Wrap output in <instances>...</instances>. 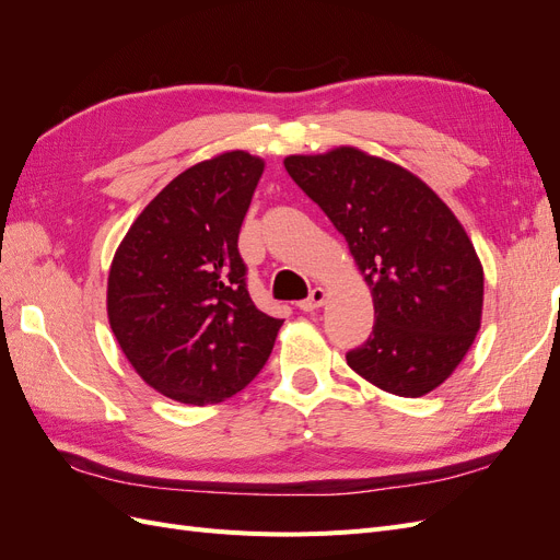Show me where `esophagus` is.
<instances>
[{
  "instance_id": "esophagus-1",
  "label": "esophagus",
  "mask_w": 560,
  "mask_h": 560,
  "mask_svg": "<svg viewBox=\"0 0 560 560\" xmlns=\"http://www.w3.org/2000/svg\"><path fill=\"white\" fill-rule=\"evenodd\" d=\"M325 299H327V292L322 290V287H315V290H311V294L303 299V301H299L296 306L301 308V311H306V313H311V311H315V308H319L322 303H325Z\"/></svg>"
}]
</instances>
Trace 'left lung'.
<instances>
[{
	"mask_svg": "<svg viewBox=\"0 0 560 560\" xmlns=\"http://www.w3.org/2000/svg\"><path fill=\"white\" fill-rule=\"evenodd\" d=\"M284 167L350 247L374 296V331L350 369L399 397H422L463 362L481 327L483 268L463 224L401 165L338 147Z\"/></svg>",
	"mask_w": 560,
	"mask_h": 560,
	"instance_id": "obj_1",
	"label": "left lung"
}]
</instances>
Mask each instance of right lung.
Here are the masks:
<instances>
[{
    "instance_id": "obj_1",
    "label": "right lung",
    "mask_w": 560,
    "mask_h": 560,
    "mask_svg": "<svg viewBox=\"0 0 560 560\" xmlns=\"http://www.w3.org/2000/svg\"><path fill=\"white\" fill-rule=\"evenodd\" d=\"M264 173L226 151L177 175L135 219L109 268L107 315L142 381L182 404L233 397L264 369L282 319L247 292L238 233Z\"/></svg>"
}]
</instances>
